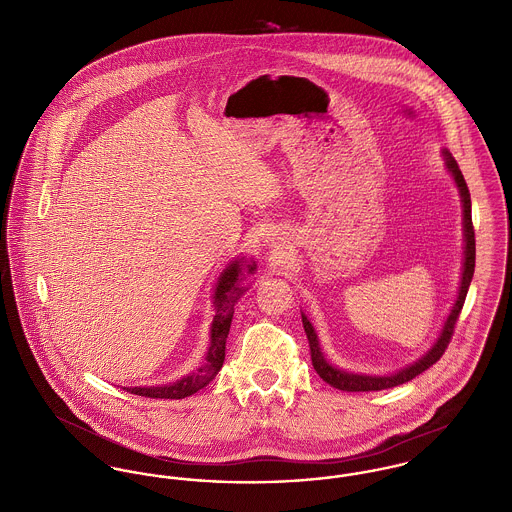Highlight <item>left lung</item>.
Segmentation results:
<instances>
[{
  "instance_id": "8db88e82",
  "label": "left lung",
  "mask_w": 512,
  "mask_h": 512,
  "mask_svg": "<svg viewBox=\"0 0 512 512\" xmlns=\"http://www.w3.org/2000/svg\"><path fill=\"white\" fill-rule=\"evenodd\" d=\"M443 161H445V169L449 171V175L453 177L459 197H461V209H463V266H461V282H459V290L455 303L449 311V315L443 321V327L439 331L438 339L434 341V345L412 365H406L396 372H388V374H365V372H353V370H343L339 366L333 365L321 345H319V337L315 333V327L311 325V321L307 319L305 313H301V321H303V329L309 341V349H311V363L313 368L317 370V374L331 384L333 388L345 390V392H370V390H384V388H394L398 384H404L412 378H416L418 374H422L424 370H428L430 366L436 365L439 357L445 353L449 339L453 335V327L455 321L461 313V307L465 303V295L471 286L473 280V272H475V230H473V222H471V195L467 189V183L461 175V169L457 165V161L453 159V155L443 149L441 151Z\"/></svg>"
}]
</instances>
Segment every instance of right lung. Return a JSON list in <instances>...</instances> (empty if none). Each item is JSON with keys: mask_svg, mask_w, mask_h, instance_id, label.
I'll list each match as a JSON object with an SVG mask.
<instances>
[{"mask_svg": "<svg viewBox=\"0 0 512 512\" xmlns=\"http://www.w3.org/2000/svg\"><path fill=\"white\" fill-rule=\"evenodd\" d=\"M256 272V262L248 260L246 256L234 258L222 272H220L215 293H213V323H211V335H209V349L205 355L203 365L195 372H189L181 376L175 382L169 384H157V386H128L124 390L146 396V398H169L179 400L195 394L197 390L205 388L217 374L224 363V349H226V337L230 331V321L234 315V307L246 288L242 286V280L246 274Z\"/></svg>", "mask_w": 512, "mask_h": 512, "instance_id": "obj_1", "label": "right lung"}]
</instances>
